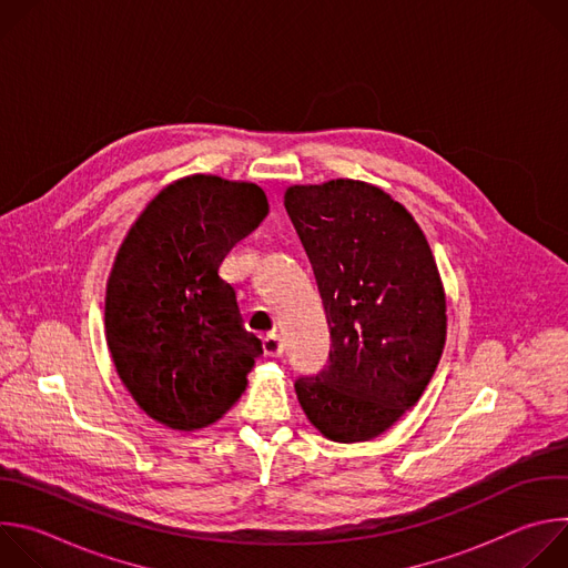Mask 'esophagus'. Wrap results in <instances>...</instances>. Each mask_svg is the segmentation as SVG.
<instances>
[{
    "label": "esophagus",
    "mask_w": 568,
    "mask_h": 568,
    "mask_svg": "<svg viewBox=\"0 0 568 568\" xmlns=\"http://www.w3.org/2000/svg\"><path fill=\"white\" fill-rule=\"evenodd\" d=\"M263 348H265V353H267V355H272V357L281 355V353H283V348H285L283 337H281L276 331H274V333H267V335H265V339H263Z\"/></svg>",
    "instance_id": "esophagus-1"
}]
</instances>
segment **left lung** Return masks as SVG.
Returning <instances> with one entry per match:
<instances>
[{
    "mask_svg": "<svg viewBox=\"0 0 568 568\" xmlns=\"http://www.w3.org/2000/svg\"><path fill=\"white\" fill-rule=\"evenodd\" d=\"M283 204L331 333L328 362L294 379L296 397L331 440L375 438L414 407L443 355L445 294L427 237L364 182L290 186Z\"/></svg>",
    "mask_w": 568,
    "mask_h": 568,
    "instance_id": "8db88e82",
    "label": "left lung"
}]
</instances>
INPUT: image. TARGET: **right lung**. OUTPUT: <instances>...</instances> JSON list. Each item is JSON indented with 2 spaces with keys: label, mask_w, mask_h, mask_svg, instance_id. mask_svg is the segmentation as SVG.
Wrapping results in <instances>:
<instances>
[{
  "label": "right lung",
  "mask_w": 568,
  "mask_h": 568,
  "mask_svg": "<svg viewBox=\"0 0 568 568\" xmlns=\"http://www.w3.org/2000/svg\"><path fill=\"white\" fill-rule=\"evenodd\" d=\"M265 215L256 184L191 175L128 231L108 281L105 331L119 377L150 418L202 429L245 390L263 342L242 326L217 267Z\"/></svg>",
  "instance_id": "right-lung-1"
}]
</instances>
